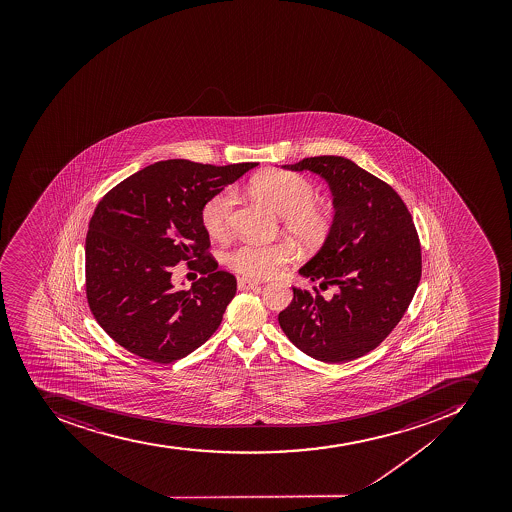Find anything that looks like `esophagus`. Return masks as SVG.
I'll return each mask as SVG.
<instances>
[{"mask_svg": "<svg viewBox=\"0 0 512 512\" xmlns=\"http://www.w3.org/2000/svg\"><path fill=\"white\" fill-rule=\"evenodd\" d=\"M260 285V283H258V281H255V280H250V278H244V276H242V278H239V280H237V288H239V290H252V288H257V286Z\"/></svg>", "mask_w": 512, "mask_h": 512, "instance_id": "esophagus-1", "label": "esophagus"}]
</instances>
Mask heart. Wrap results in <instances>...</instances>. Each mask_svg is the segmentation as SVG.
I'll return each instance as SVG.
<instances>
[{"mask_svg":"<svg viewBox=\"0 0 512 512\" xmlns=\"http://www.w3.org/2000/svg\"><path fill=\"white\" fill-rule=\"evenodd\" d=\"M252 190L285 218L286 231L299 244L319 247L326 242L334 226V214L317 201L319 191L309 178L301 173L272 170L255 178ZM236 203V191L224 188L203 204L201 222L209 236L226 237L229 234ZM293 258L294 249L288 242L260 244L245 240L227 254L226 262L240 275L270 278Z\"/></svg>","mask_w":512,"mask_h":512,"instance_id":"1","label":"heart"}]
</instances>
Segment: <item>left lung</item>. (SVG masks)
Instances as JSON below:
<instances>
[{"mask_svg":"<svg viewBox=\"0 0 512 512\" xmlns=\"http://www.w3.org/2000/svg\"><path fill=\"white\" fill-rule=\"evenodd\" d=\"M283 168L309 170L331 186L334 226L299 275L337 291L324 298L316 286L293 288V301L278 314L280 327L301 352L321 362L363 357L398 326L421 280L411 213L388 183L344 157H309Z\"/></svg>","mask_w":512,"mask_h":512,"instance_id":"8db88e82","label":"left lung"}]
</instances>
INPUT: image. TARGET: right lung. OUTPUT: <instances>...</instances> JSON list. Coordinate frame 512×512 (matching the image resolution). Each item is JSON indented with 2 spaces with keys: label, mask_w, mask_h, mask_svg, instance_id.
Instances as JSON below:
<instances>
[{
  "label": "right lung",
  "mask_w": 512,
  "mask_h": 512,
  "mask_svg": "<svg viewBox=\"0 0 512 512\" xmlns=\"http://www.w3.org/2000/svg\"><path fill=\"white\" fill-rule=\"evenodd\" d=\"M257 165L163 160L101 198L86 234L85 288L91 314L114 342L150 362L172 363L216 332L237 281L209 254L201 209ZM178 261L200 263L204 276L190 291L172 288Z\"/></svg>",
  "instance_id": "add662e5"
}]
</instances>
